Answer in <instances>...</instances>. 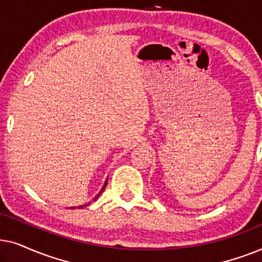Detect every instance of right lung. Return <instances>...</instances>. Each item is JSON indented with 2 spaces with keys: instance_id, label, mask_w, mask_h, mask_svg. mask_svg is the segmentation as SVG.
<instances>
[{
  "instance_id": "add662e5",
  "label": "right lung",
  "mask_w": 262,
  "mask_h": 262,
  "mask_svg": "<svg viewBox=\"0 0 262 262\" xmlns=\"http://www.w3.org/2000/svg\"><path fill=\"white\" fill-rule=\"evenodd\" d=\"M106 185H107V180H106V182H105V185H103V186H102L101 191H100V192L98 193V194H96V195H95V198H94V202H95V200H96V199H98V198H99V195H100V194H101V193L103 192V189H105V187H106ZM84 206H87V204H84V205H81V206H78V209H82V207H84ZM71 209H75V206H74V207H71Z\"/></svg>"
}]
</instances>
